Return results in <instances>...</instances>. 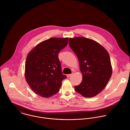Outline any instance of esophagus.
Segmentation results:
<instances>
[{
	"instance_id": "34e87169",
	"label": "esophagus",
	"mask_w": 130,
	"mask_h": 130,
	"mask_svg": "<svg viewBox=\"0 0 130 130\" xmlns=\"http://www.w3.org/2000/svg\"><path fill=\"white\" fill-rule=\"evenodd\" d=\"M71 75H72L71 74H67V77H69L71 76Z\"/></svg>"
}]
</instances>
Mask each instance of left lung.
<instances>
[{
    "label": "left lung",
    "instance_id": "left-lung-1",
    "mask_svg": "<svg viewBox=\"0 0 130 130\" xmlns=\"http://www.w3.org/2000/svg\"><path fill=\"white\" fill-rule=\"evenodd\" d=\"M69 45L76 54L82 73L80 84L74 89L85 98H92L105 88L112 73L110 56L99 43L83 37L69 39Z\"/></svg>",
    "mask_w": 130,
    "mask_h": 130
}]
</instances>
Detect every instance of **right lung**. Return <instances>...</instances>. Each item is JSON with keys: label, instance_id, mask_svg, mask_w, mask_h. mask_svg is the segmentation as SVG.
<instances>
[{"label": "right lung", "instance_id": "right-lung-1", "mask_svg": "<svg viewBox=\"0 0 130 130\" xmlns=\"http://www.w3.org/2000/svg\"><path fill=\"white\" fill-rule=\"evenodd\" d=\"M68 38H51L35 46L28 54L25 77L31 89L43 98L58 93L67 76L61 70L60 52L67 45Z\"/></svg>", "mask_w": 130, "mask_h": 130}]
</instances>
